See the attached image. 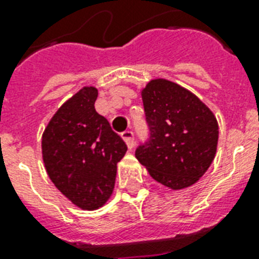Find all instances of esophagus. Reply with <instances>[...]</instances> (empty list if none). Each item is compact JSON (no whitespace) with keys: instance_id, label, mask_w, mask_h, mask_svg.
I'll list each match as a JSON object with an SVG mask.
<instances>
[{"instance_id":"obj_1","label":"esophagus","mask_w":259,"mask_h":259,"mask_svg":"<svg viewBox=\"0 0 259 259\" xmlns=\"http://www.w3.org/2000/svg\"><path fill=\"white\" fill-rule=\"evenodd\" d=\"M122 138H123V141L126 142V145L129 149H133L134 148V133L132 130H125L123 133L121 134Z\"/></svg>"}]
</instances>
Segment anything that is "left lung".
I'll list each match as a JSON object with an SVG mask.
<instances>
[{
	"instance_id": "obj_1",
	"label": "left lung",
	"mask_w": 259,
	"mask_h": 259,
	"mask_svg": "<svg viewBox=\"0 0 259 259\" xmlns=\"http://www.w3.org/2000/svg\"><path fill=\"white\" fill-rule=\"evenodd\" d=\"M149 138L136 157L168 188H188L215 158L219 126L213 113L184 87L153 79L141 91Z\"/></svg>"
}]
</instances>
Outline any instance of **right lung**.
Returning <instances> with one entry per match:
<instances>
[{"mask_svg":"<svg viewBox=\"0 0 259 259\" xmlns=\"http://www.w3.org/2000/svg\"><path fill=\"white\" fill-rule=\"evenodd\" d=\"M95 87H83L51 118L41 138L48 176L64 196L82 209L109 200L117 164L127 146L94 107Z\"/></svg>","mask_w":259,"mask_h":259,"instance_id":"obj_1","label":"right lung"}]
</instances>
